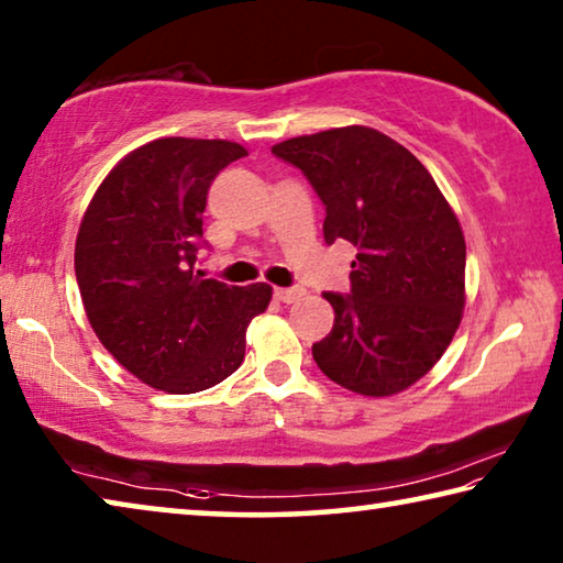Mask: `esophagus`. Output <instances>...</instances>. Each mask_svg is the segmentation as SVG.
<instances>
[{
    "mask_svg": "<svg viewBox=\"0 0 563 563\" xmlns=\"http://www.w3.org/2000/svg\"><path fill=\"white\" fill-rule=\"evenodd\" d=\"M273 295H275V298H278L280 302H295V300L302 298L305 290H302V288H275Z\"/></svg>",
    "mask_w": 563,
    "mask_h": 563,
    "instance_id": "esophagus-1",
    "label": "esophagus"
}]
</instances>
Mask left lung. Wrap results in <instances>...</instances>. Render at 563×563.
Listing matches in <instances>:
<instances>
[{
    "instance_id": "8db88e82",
    "label": "left lung",
    "mask_w": 563,
    "mask_h": 563,
    "mask_svg": "<svg viewBox=\"0 0 563 563\" xmlns=\"http://www.w3.org/2000/svg\"><path fill=\"white\" fill-rule=\"evenodd\" d=\"M325 206V243L355 245L350 292H322L335 322L312 357L332 383L367 397L402 393L460 328L466 245L419 161L385 133L347 126L273 146Z\"/></svg>"
}]
</instances>
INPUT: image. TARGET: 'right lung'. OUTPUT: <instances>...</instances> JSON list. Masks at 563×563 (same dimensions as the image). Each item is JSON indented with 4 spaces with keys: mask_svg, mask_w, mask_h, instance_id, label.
I'll return each instance as SVG.
<instances>
[{
    "mask_svg": "<svg viewBox=\"0 0 563 563\" xmlns=\"http://www.w3.org/2000/svg\"><path fill=\"white\" fill-rule=\"evenodd\" d=\"M247 156L233 141L158 139L103 178L76 235L74 268L93 332L131 375L174 395L233 375L271 285L196 271L213 178Z\"/></svg>",
    "mask_w": 563,
    "mask_h": 563,
    "instance_id": "right-lung-1",
    "label": "right lung"
}]
</instances>
